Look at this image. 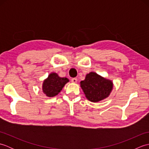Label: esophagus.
<instances>
[{
	"label": "esophagus",
	"instance_id": "34e87169",
	"mask_svg": "<svg viewBox=\"0 0 149 149\" xmlns=\"http://www.w3.org/2000/svg\"><path fill=\"white\" fill-rule=\"evenodd\" d=\"M71 81H72V83H76L77 82V78H72Z\"/></svg>",
	"mask_w": 149,
	"mask_h": 149
}]
</instances>
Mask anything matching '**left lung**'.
Wrapping results in <instances>:
<instances>
[{
    "mask_svg": "<svg viewBox=\"0 0 149 149\" xmlns=\"http://www.w3.org/2000/svg\"><path fill=\"white\" fill-rule=\"evenodd\" d=\"M80 86L86 99L92 102H98L109 96L113 88L111 80L107 79L94 72L87 74Z\"/></svg>",
    "mask_w": 149,
    "mask_h": 149,
    "instance_id": "left-lung-1",
    "label": "left lung"
}]
</instances>
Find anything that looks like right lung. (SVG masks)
<instances>
[{"label":"right lung","mask_w":149,"mask_h":149,"mask_svg":"<svg viewBox=\"0 0 149 149\" xmlns=\"http://www.w3.org/2000/svg\"><path fill=\"white\" fill-rule=\"evenodd\" d=\"M68 82V78L61 77L57 73L52 72L43 81L42 91L47 97H54L61 92L63 88Z\"/></svg>","instance_id":"right-lung-1"}]
</instances>
